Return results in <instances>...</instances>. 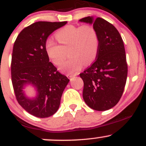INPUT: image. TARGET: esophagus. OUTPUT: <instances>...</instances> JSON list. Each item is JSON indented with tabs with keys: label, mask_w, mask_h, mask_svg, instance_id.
I'll return each mask as SVG.
<instances>
[{
	"label": "esophagus",
	"mask_w": 146,
	"mask_h": 146,
	"mask_svg": "<svg viewBox=\"0 0 146 146\" xmlns=\"http://www.w3.org/2000/svg\"><path fill=\"white\" fill-rule=\"evenodd\" d=\"M67 76L68 77V78L70 79V80H73V79L75 78V77L73 76V75H68Z\"/></svg>",
	"instance_id": "esophagus-1"
}]
</instances>
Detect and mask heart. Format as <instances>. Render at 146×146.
<instances>
[{
    "instance_id": "1",
    "label": "heart",
    "mask_w": 146,
    "mask_h": 146,
    "mask_svg": "<svg viewBox=\"0 0 146 146\" xmlns=\"http://www.w3.org/2000/svg\"><path fill=\"white\" fill-rule=\"evenodd\" d=\"M55 37L60 45L48 39L45 42L44 50L50 61L56 66H60L68 49L70 58L60 66V70L64 73L75 74L84 64H90L98 56L99 37L96 29L91 25H67L57 31Z\"/></svg>"
}]
</instances>
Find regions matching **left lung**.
<instances>
[{"instance_id": "1", "label": "left lung", "mask_w": 146, "mask_h": 146, "mask_svg": "<svg viewBox=\"0 0 146 146\" xmlns=\"http://www.w3.org/2000/svg\"><path fill=\"white\" fill-rule=\"evenodd\" d=\"M80 21L93 24L99 37L96 60L80 74L84 82V100L93 110H109L119 101L126 83L128 66L123 40L116 28L103 18L88 16Z\"/></svg>"}]
</instances>
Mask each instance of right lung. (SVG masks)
Returning a JSON list of instances; mask_svg holds the SVG:
<instances>
[{
    "mask_svg": "<svg viewBox=\"0 0 146 146\" xmlns=\"http://www.w3.org/2000/svg\"><path fill=\"white\" fill-rule=\"evenodd\" d=\"M67 22L39 21L25 27L14 44L11 57V82L20 105L33 116L45 118L59 108L62 95L69 80L57 71L44 50L46 39ZM27 85L36 88V96L24 94Z\"/></svg>",
    "mask_w": 146,
    "mask_h": 146,
    "instance_id": "1",
    "label": "right lung"
}]
</instances>
